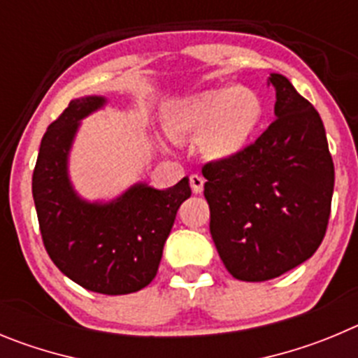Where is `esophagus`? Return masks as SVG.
Here are the masks:
<instances>
[{"label": "esophagus", "mask_w": 358, "mask_h": 358, "mask_svg": "<svg viewBox=\"0 0 358 358\" xmlns=\"http://www.w3.org/2000/svg\"><path fill=\"white\" fill-rule=\"evenodd\" d=\"M189 182H191L192 192H196V194H199V192L203 191V185H205V180H203V176H199V175H191V178H189Z\"/></svg>", "instance_id": "obj_1"}]
</instances>
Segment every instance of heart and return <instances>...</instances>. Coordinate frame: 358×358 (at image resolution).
<instances>
[{
	"label": "heart",
	"mask_w": 358,
	"mask_h": 358,
	"mask_svg": "<svg viewBox=\"0 0 358 358\" xmlns=\"http://www.w3.org/2000/svg\"><path fill=\"white\" fill-rule=\"evenodd\" d=\"M262 119V101L248 87H219L171 101L166 128L175 139H196L212 162L237 157Z\"/></svg>",
	"instance_id": "b5f03b06"
}]
</instances>
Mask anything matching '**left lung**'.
<instances>
[{
    "mask_svg": "<svg viewBox=\"0 0 358 358\" xmlns=\"http://www.w3.org/2000/svg\"><path fill=\"white\" fill-rule=\"evenodd\" d=\"M275 121L251 146L203 167L210 234L230 275L264 282L310 259L330 217L334 162L323 121L273 73Z\"/></svg>",
    "mask_w": 358,
    "mask_h": 358,
    "instance_id": "obj_1",
    "label": "left lung"
}]
</instances>
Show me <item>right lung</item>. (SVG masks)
Masks as SVG:
<instances>
[{
  "label": "right lung",
  "mask_w": 358,
  "mask_h": 358,
  "mask_svg": "<svg viewBox=\"0 0 358 358\" xmlns=\"http://www.w3.org/2000/svg\"><path fill=\"white\" fill-rule=\"evenodd\" d=\"M107 103L105 96L76 98L50 124L38 148L31 192L55 266L87 291L115 296L141 291L155 278L191 187L185 176L167 189L135 182L107 201L82 198L69 176L71 150L83 119Z\"/></svg>",
  "instance_id": "add662e5"
}]
</instances>
